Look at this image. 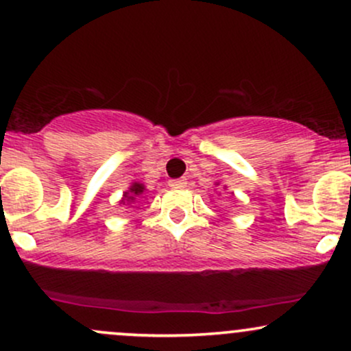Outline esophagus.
Instances as JSON below:
<instances>
[{
  "instance_id": "34e87169",
  "label": "esophagus",
  "mask_w": 351,
  "mask_h": 351,
  "mask_svg": "<svg viewBox=\"0 0 351 351\" xmlns=\"http://www.w3.org/2000/svg\"><path fill=\"white\" fill-rule=\"evenodd\" d=\"M169 186H171L172 189H182L187 186V179H174L169 182Z\"/></svg>"
}]
</instances>
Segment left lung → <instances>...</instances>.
<instances>
[{"label": "left lung", "instance_id": "left-lung-1", "mask_svg": "<svg viewBox=\"0 0 351 351\" xmlns=\"http://www.w3.org/2000/svg\"><path fill=\"white\" fill-rule=\"evenodd\" d=\"M215 186H219V182H215ZM223 189H226V187H223ZM232 195H234V194H232Z\"/></svg>", "mask_w": 351, "mask_h": 351}]
</instances>
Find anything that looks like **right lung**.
I'll return each mask as SVG.
<instances>
[{"instance_id": "right-lung-1", "label": "right lung", "mask_w": 351, "mask_h": 351, "mask_svg": "<svg viewBox=\"0 0 351 351\" xmlns=\"http://www.w3.org/2000/svg\"><path fill=\"white\" fill-rule=\"evenodd\" d=\"M145 187H144V184H141V182H132L131 186H129V189L128 191L124 192L123 194V199L119 200V204L121 206H129V207H132L134 204L137 202V200L141 199V197H143L144 194H145Z\"/></svg>"}]
</instances>
